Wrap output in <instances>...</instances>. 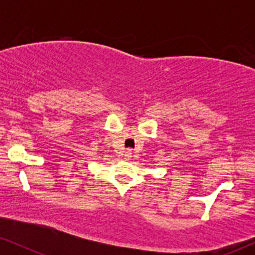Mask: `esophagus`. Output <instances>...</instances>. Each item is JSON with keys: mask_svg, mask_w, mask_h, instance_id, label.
Returning a JSON list of instances; mask_svg holds the SVG:
<instances>
[{"mask_svg": "<svg viewBox=\"0 0 255 255\" xmlns=\"http://www.w3.org/2000/svg\"><path fill=\"white\" fill-rule=\"evenodd\" d=\"M125 157H126V158H130V157H131V150H127V151H126Z\"/></svg>", "mask_w": 255, "mask_h": 255, "instance_id": "34e87169", "label": "esophagus"}]
</instances>
